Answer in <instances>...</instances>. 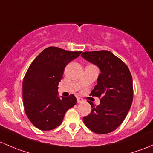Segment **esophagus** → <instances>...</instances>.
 Instances as JSON below:
<instances>
[{"label": "esophagus", "instance_id": "esophagus-1", "mask_svg": "<svg viewBox=\"0 0 153 153\" xmlns=\"http://www.w3.org/2000/svg\"><path fill=\"white\" fill-rule=\"evenodd\" d=\"M83 102V100L82 98H80V97H77V102L78 103H81V102Z\"/></svg>", "mask_w": 153, "mask_h": 153}]
</instances>
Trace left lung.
I'll list each match as a JSON object with an SVG mask.
<instances>
[{"label": "left lung", "instance_id": "8db88e82", "mask_svg": "<svg viewBox=\"0 0 153 153\" xmlns=\"http://www.w3.org/2000/svg\"><path fill=\"white\" fill-rule=\"evenodd\" d=\"M97 65L100 74L91 95L101 97L97 107L91 105V113L83 122L91 131L106 134L116 130L123 122L130 111L133 98V79L128 67L108 51H85L81 55Z\"/></svg>", "mask_w": 153, "mask_h": 153}]
</instances>
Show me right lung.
<instances>
[{
  "instance_id": "1",
  "label": "right lung",
  "mask_w": 153,
  "mask_h": 153,
  "mask_svg": "<svg viewBox=\"0 0 153 153\" xmlns=\"http://www.w3.org/2000/svg\"><path fill=\"white\" fill-rule=\"evenodd\" d=\"M81 53L48 47L30 65L23 79V100L26 116L37 128H56L66 111L76 104L74 95L60 97L57 90L65 66Z\"/></svg>"
}]
</instances>
